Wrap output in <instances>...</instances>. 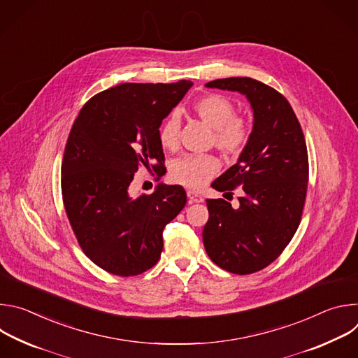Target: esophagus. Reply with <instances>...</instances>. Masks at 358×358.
I'll return each instance as SVG.
<instances>
[{"label":"esophagus","mask_w":358,"mask_h":358,"mask_svg":"<svg viewBox=\"0 0 358 358\" xmlns=\"http://www.w3.org/2000/svg\"><path fill=\"white\" fill-rule=\"evenodd\" d=\"M187 195H188V198H189L191 202H202V201H203V198H202L198 192H195V191H192V189H188V191H187Z\"/></svg>","instance_id":"34e87169"}]
</instances>
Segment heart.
Masks as SVG:
<instances>
[{
  "instance_id": "obj_1",
  "label": "heart",
  "mask_w": 358,
  "mask_h": 358,
  "mask_svg": "<svg viewBox=\"0 0 358 358\" xmlns=\"http://www.w3.org/2000/svg\"><path fill=\"white\" fill-rule=\"evenodd\" d=\"M192 112L213 129L214 145L228 157H238L248 145L252 126L243 116L235 115L232 101L218 93L202 94L194 100ZM181 117L173 112L162 124L159 138L164 148L176 150L180 143ZM220 170V160L211 155H185L170 170L174 182L199 188Z\"/></svg>"
}]
</instances>
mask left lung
Returning a JSON list of instances; mask_svg holds the SVG:
<instances>
[{
    "label": "left lung",
    "mask_w": 358,
    "mask_h": 358,
    "mask_svg": "<svg viewBox=\"0 0 358 358\" xmlns=\"http://www.w3.org/2000/svg\"><path fill=\"white\" fill-rule=\"evenodd\" d=\"M207 86L239 92L253 109L248 145L213 182L227 194L241 187L239 207L207 199L210 218L202 231L214 264L249 275L276 261L299 228L309 181L308 147L290 103L276 89L252 78L217 79Z\"/></svg>",
    "instance_id": "left-lung-1"
}]
</instances>
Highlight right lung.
I'll use <instances>...</instances> for the list:
<instances>
[{
	"instance_id": "right-lung-1",
	"label": "right lung",
	"mask_w": 358,
	"mask_h": 358,
	"mask_svg": "<svg viewBox=\"0 0 358 358\" xmlns=\"http://www.w3.org/2000/svg\"><path fill=\"white\" fill-rule=\"evenodd\" d=\"M191 86L122 83L90 97L71 129L61 169L65 211L86 257L112 275L155 266L166 225L185 207L180 185L160 184L136 198L129 187L140 167L162 177L160 126Z\"/></svg>"
}]
</instances>
